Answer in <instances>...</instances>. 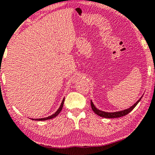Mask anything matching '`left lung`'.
Masks as SVG:
<instances>
[{"instance_id":"left-lung-1","label":"left lung","mask_w":155,"mask_h":155,"mask_svg":"<svg viewBox=\"0 0 155 155\" xmlns=\"http://www.w3.org/2000/svg\"><path fill=\"white\" fill-rule=\"evenodd\" d=\"M143 97V95H142ZM142 97H140L139 100H138L137 102H136L134 104L133 106H131V107H129L127 109H125V110H120V111H117V112H112V113H110V112H105V111H102V110H99L97 108L95 107H94V104L92 103V101L91 100V108L93 111L97 115H100L101 117H106V118H116V117H122L124 116V115H127L129 112H131V110H132L134 108L136 107V106L138 104V103L141 100Z\"/></svg>"}]
</instances>
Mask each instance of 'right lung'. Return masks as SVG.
Masks as SVG:
<instances>
[{
    "mask_svg": "<svg viewBox=\"0 0 155 155\" xmlns=\"http://www.w3.org/2000/svg\"><path fill=\"white\" fill-rule=\"evenodd\" d=\"M64 98H63V101H62V103H61V106H60V107H59V108L57 110V111L55 113V114H54L53 115H50V116H48V117H44V118H39V119H32V120H38V121H40V120H50V119H52V118H54V117H56L60 113H61V111L62 110V109H63V104H64Z\"/></svg>",
    "mask_w": 155,
    "mask_h": 155,
    "instance_id": "1",
    "label": "right lung"
}]
</instances>
